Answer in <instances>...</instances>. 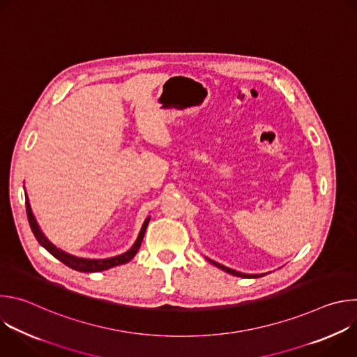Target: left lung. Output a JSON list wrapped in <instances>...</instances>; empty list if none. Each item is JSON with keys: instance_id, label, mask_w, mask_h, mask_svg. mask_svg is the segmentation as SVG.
I'll return each mask as SVG.
<instances>
[{"instance_id": "1", "label": "left lung", "mask_w": 357, "mask_h": 357, "mask_svg": "<svg viewBox=\"0 0 357 357\" xmlns=\"http://www.w3.org/2000/svg\"><path fill=\"white\" fill-rule=\"evenodd\" d=\"M209 261H211V260H209ZM211 263H213L216 267H219V268H222L223 271H226V273H229V274H233V275H236V277H243V278H257V277H263V275H248V274H241V273H238V271L230 270V268H227V267H225V266H222V264H218V263H215V261H211Z\"/></svg>"}]
</instances>
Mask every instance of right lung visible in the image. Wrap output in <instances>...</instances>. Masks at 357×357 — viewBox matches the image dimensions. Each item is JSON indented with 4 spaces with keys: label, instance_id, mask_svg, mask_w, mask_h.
Returning a JSON list of instances; mask_svg holds the SVG:
<instances>
[{
    "label": "right lung",
    "instance_id": "add662e5",
    "mask_svg": "<svg viewBox=\"0 0 357 357\" xmlns=\"http://www.w3.org/2000/svg\"><path fill=\"white\" fill-rule=\"evenodd\" d=\"M25 208H26V216H28V222H29V226H31V230L35 236V238L38 240V243L45 247L50 254H52L54 257H56L59 261H62L65 266L76 270V271H80V273H97V271H105V270H109V268H113L116 266H121V264H126L128 263L130 260L134 259V256L137 254V251L139 250V245L142 243V238H144V234H145V230H146V226H148V222L149 219H146L142 225V229L138 234V238L137 241L134 243V245L124 254H121V256H116V257H112V259H106V260H87V259H79V257H75V256H70V254L56 248L52 243L47 241V238L43 236V233L40 231L33 215H32V211H31V206H29V202H28V197H25Z\"/></svg>",
    "mask_w": 357,
    "mask_h": 357
}]
</instances>
